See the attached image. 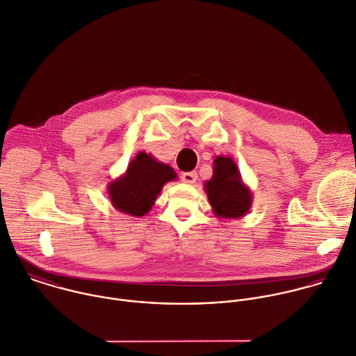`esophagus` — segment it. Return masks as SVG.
Wrapping results in <instances>:
<instances>
[{
	"label": "esophagus",
	"instance_id": "34e87169",
	"mask_svg": "<svg viewBox=\"0 0 356 356\" xmlns=\"http://www.w3.org/2000/svg\"><path fill=\"white\" fill-rule=\"evenodd\" d=\"M197 172H186V173H183L181 175V180L184 181V183H188V184H193V183H195L197 181Z\"/></svg>",
	"mask_w": 356,
	"mask_h": 356
}]
</instances>
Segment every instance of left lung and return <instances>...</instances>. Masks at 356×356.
<instances>
[{
    "label": "left lung",
    "mask_w": 356,
    "mask_h": 356,
    "mask_svg": "<svg viewBox=\"0 0 356 356\" xmlns=\"http://www.w3.org/2000/svg\"><path fill=\"white\" fill-rule=\"evenodd\" d=\"M214 213L236 218L246 213L252 204L250 191L243 186L238 168L231 158L214 159L213 177L205 184Z\"/></svg>",
    "instance_id": "left-lung-1"
}]
</instances>
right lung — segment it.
<instances>
[{"instance_id": "1", "label": "right lung", "mask_w": 356, "mask_h": 356, "mask_svg": "<svg viewBox=\"0 0 356 356\" xmlns=\"http://www.w3.org/2000/svg\"><path fill=\"white\" fill-rule=\"evenodd\" d=\"M175 170L140 152L129 163L127 173L108 188L111 204L122 213L144 216L156 200L165 183L175 180Z\"/></svg>"}]
</instances>
